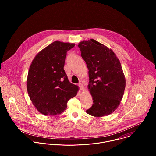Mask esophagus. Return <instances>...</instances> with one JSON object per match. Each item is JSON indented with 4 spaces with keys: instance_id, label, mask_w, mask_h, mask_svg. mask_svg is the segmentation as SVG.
I'll return each instance as SVG.
<instances>
[{
    "instance_id": "1",
    "label": "esophagus",
    "mask_w": 156,
    "mask_h": 156,
    "mask_svg": "<svg viewBox=\"0 0 156 156\" xmlns=\"http://www.w3.org/2000/svg\"><path fill=\"white\" fill-rule=\"evenodd\" d=\"M79 87L80 89L81 90H85V88H84V87H83V84H82V83H79Z\"/></svg>"
}]
</instances>
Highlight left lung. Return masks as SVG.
Instances as JSON below:
<instances>
[{
	"label": "left lung",
	"instance_id": "8db88e82",
	"mask_svg": "<svg viewBox=\"0 0 156 156\" xmlns=\"http://www.w3.org/2000/svg\"><path fill=\"white\" fill-rule=\"evenodd\" d=\"M78 47L89 69L93 104L87 112L95 117L107 116L118 108L124 95L126 79L121 63L111 49L93 39Z\"/></svg>",
	"mask_w": 156,
	"mask_h": 156
}]
</instances>
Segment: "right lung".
I'll list each match as a JSON object with an SVG mask.
<instances>
[{
  "instance_id": "add662e5",
  "label": "right lung",
  "mask_w": 156,
  "mask_h": 156,
  "mask_svg": "<svg viewBox=\"0 0 156 156\" xmlns=\"http://www.w3.org/2000/svg\"><path fill=\"white\" fill-rule=\"evenodd\" d=\"M73 43L55 41L35 57L27 78V90L34 106L44 115L64 111L68 101L77 95L79 88L71 83L64 69L67 52Z\"/></svg>"
}]
</instances>
